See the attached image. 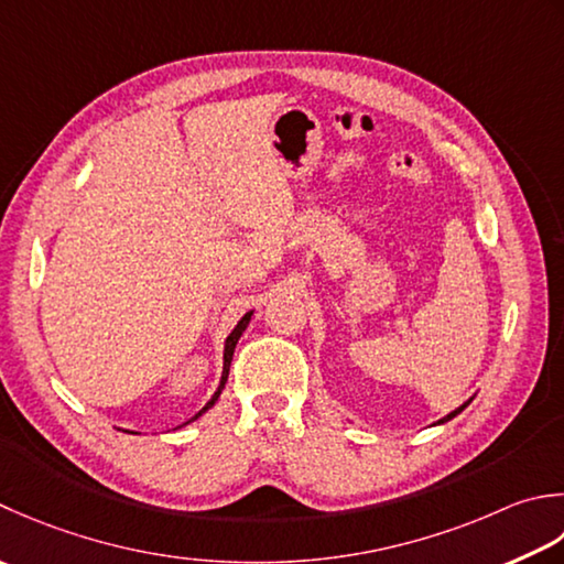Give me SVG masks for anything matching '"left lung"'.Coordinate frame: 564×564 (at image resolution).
<instances>
[{
    "mask_svg": "<svg viewBox=\"0 0 564 564\" xmlns=\"http://www.w3.org/2000/svg\"><path fill=\"white\" fill-rule=\"evenodd\" d=\"M471 399H474V395H471ZM471 399H469V401H465V403H462V405H459V408H455V411H452V413H447V415H445V417H440V421H437V423H435V425H443V423H447V421H452V417H455V415H459V413H462V411H465V408H467V405H469V403H471Z\"/></svg>",
    "mask_w": 564,
    "mask_h": 564,
    "instance_id": "left-lung-1",
    "label": "left lung"
}]
</instances>
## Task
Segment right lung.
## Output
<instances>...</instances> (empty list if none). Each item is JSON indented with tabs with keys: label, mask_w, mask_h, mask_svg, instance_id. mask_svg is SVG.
Here are the masks:
<instances>
[{
	"label": "right lung",
	"mask_w": 564,
	"mask_h": 564,
	"mask_svg": "<svg viewBox=\"0 0 564 564\" xmlns=\"http://www.w3.org/2000/svg\"><path fill=\"white\" fill-rule=\"evenodd\" d=\"M251 315H253V311H249V313H245L241 315V319L239 323L235 325V329H231L229 333V337L225 339V355H223V377H219V386H217V391L213 393V399H209L200 411H197L191 421L187 423H193V421H197V417H200L203 413H207L209 408H213L215 403H217V399H219V393H223V389H225V383H227V377H229V364H231V357H235V347H237V341H239V337H241V333H245L247 329V325H249V319H251ZM187 423H183V425H187ZM181 425V427H183ZM124 433H131V435H139V433H134V430H124Z\"/></svg>",
	"instance_id": "1"
}]
</instances>
